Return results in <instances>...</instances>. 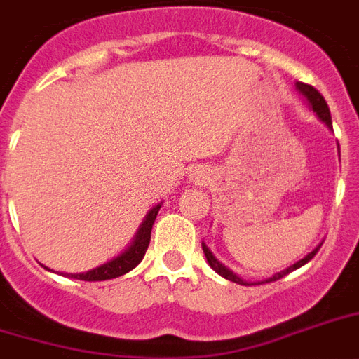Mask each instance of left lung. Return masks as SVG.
<instances>
[{"label": "left lung", "mask_w": 359, "mask_h": 359, "mask_svg": "<svg viewBox=\"0 0 359 359\" xmlns=\"http://www.w3.org/2000/svg\"><path fill=\"white\" fill-rule=\"evenodd\" d=\"M296 87H298L302 95H304V97H306L307 100H309L313 111H315V114L318 115V119L324 121V123L328 124L330 128H332V115H330L328 104H326V100H324L323 95H320V93H318L317 89H315V87L307 86V83H296ZM203 251H205V257H207V261H208V264H210V268H212V270H216V272H218L219 276H222V278L229 279V281H235V283H238V285H248V283H245V281H242V279H240L238 276H236V273L231 272L229 268H225L224 264H222V262H219L218 259H216V257L212 255V253H210V250H208V248L205 244H203ZM317 251H318V248H317V250H313L311 253H309V255H307V257H304L302 261H298V262H296V264H292V266H290V268H287V270H283V272L276 273V276H272V278H270V279H266L264 283H270V281H278V279L285 278L287 273L294 272L296 268L304 266L306 262L311 261L313 257L317 255Z\"/></svg>", "instance_id": "obj_1"}]
</instances>
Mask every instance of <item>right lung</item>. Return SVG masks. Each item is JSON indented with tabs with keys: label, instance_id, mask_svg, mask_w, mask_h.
<instances>
[{
	"label": "right lung",
	"instance_id": "add662e5",
	"mask_svg": "<svg viewBox=\"0 0 359 359\" xmlns=\"http://www.w3.org/2000/svg\"><path fill=\"white\" fill-rule=\"evenodd\" d=\"M160 210V205L152 208L151 212L145 216V222L141 224V229L137 231V236L132 242L128 250L124 251L123 255H119L114 261L106 262L102 266L95 268V270H89L86 273H69L70 278L81 279V281H106V279H114L124 276L130 270H134L137 264L141 262L143 255H145L147 248H149V242H151V231L152 224L156 219V214Z\"/></svg>",
	"mask_w": 359,
	"mask_h": 359
}]
</instances>
